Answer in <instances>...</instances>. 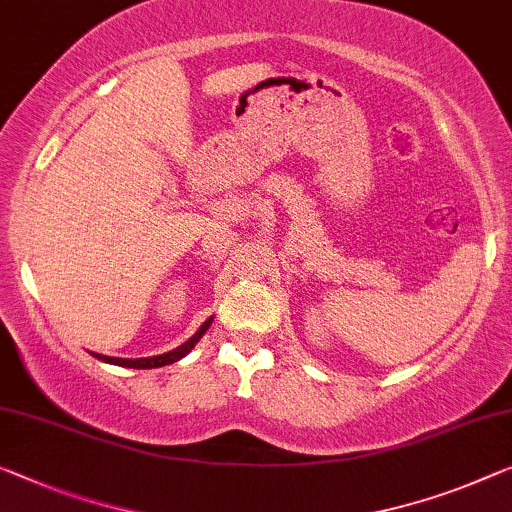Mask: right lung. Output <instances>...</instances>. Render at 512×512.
<instances>
[{
	"instance_id": "add662e5",
	"label": "right lung",
	"mask_w": 512,
	"mask_h": 512,
	"mask_svg": "<svg viewBox=\"0 0 512 512\" xmlns=\"http://www.w3.org/2000/svg\"><path fill=\"white\" fill-rule=\"evenodd\" d=\"M212 318H208L203 325L199 327V332H196L190 341H185L183 345H178L176 350L171 352H164V355H157V357H146V359H119V357H105V355H96L100 361H105V364H116V366H125V368H160V366H167V364H174V361L183 359L187 352H190L196 343H199V338L206 334V329L210 327Z\"/></svg>"
}]
</instances>
